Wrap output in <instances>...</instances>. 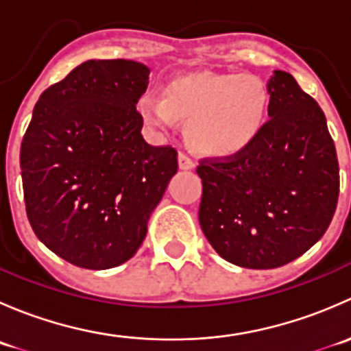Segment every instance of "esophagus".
<instances>
[{"label": "esophagus", "instance_id": "1", "mask_svg": "<svg viewBox=\"0 0 351 351\" xmlns=\"http://www.w3.org/2000/svg\"><path fill=\"white\" fill-rule=\"evenodd\" d=\"M178 165L182 169H192L193 166H195V161H193V159L190 158L186 153H180L178 154Z\"/></svg>", "mask_w": 351, "mask_h": 351}]
</instances>
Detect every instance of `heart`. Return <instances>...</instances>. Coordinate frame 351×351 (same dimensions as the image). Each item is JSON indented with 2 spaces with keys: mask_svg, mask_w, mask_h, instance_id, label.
Here are the masks:
<instances>
[{
  "mask_svg": "<svg viewBox=\"0 0 351 351\" xmlns=\"http://www.w3.org/2000/svg\"><path fill=\"white\" fill-rule=\"evenodd\" d=\"M141 117L156 129L189 122V139L210 156L243 151L260 132L268 108V90L251 74L200 73L178 77L162 90V98L144 95Z\"/></svg>",
  "mask_w": 351,
  "mask_h": 351,
  "instance_id": "b5f03b06",
  "label": "heart"
}]
</instances>
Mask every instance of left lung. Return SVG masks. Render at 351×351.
I'll use <instances>...</instances> for the list:
<instances>
[{
    "label": "left lung",
    "mask_w": 351,
    "mask_h": 351,
    "mask_svg": "<svg viewBox=\"0 0 351 351\" xmlns=\"http://www.w3.org/2000/svg\"><path fill=\"white\" fill-rule=\"evenodd\" d=\"M270 119L239 153L202 158L198 221L224 260L244 268L284 267L331 224L339 166L326 117L292 74L268 83Z\"/></svg>",
    "instance_id": "1"
}]
</instances>
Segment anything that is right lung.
<instances>
[{
  "label": "right lung",
  "instance_id": "obj_1",
  "mask_svg": "<svg viewBox=\"0 0 351 351\" xmlns=\"http://www.w3.org/2000/svg\"><path fill=\"white\" fill-rule=\"evenodd\" d=\"M147 83L141 62L86 61L35 104L20 147L25 208L35 236L71 265L130 260L178 169L175 147L141 134Z\"/></svg>",
  "mask_w": 351,
  "mask_h": 351
}]
</instances>
